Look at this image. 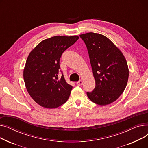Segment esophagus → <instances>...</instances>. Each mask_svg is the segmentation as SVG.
<instances>
[{
  "instance_id": "esophagus-1",
  "label": "esophagus",
  "mask_w": 148,
  "mask_h": 148,
  "mask_svg": "<svg viewBox=\"0 0 148 148\" xmlns=\"http://www.w3.org/2000/svg\"><path fill=\"white\" fill-rule=\"evenodd\" d=\"M82 84H83V80H80L79 81L77 82V84L78 85V86H82Z\"/></svg>"
}]
</instances>
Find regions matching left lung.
<instances>
[{
	"mask_svg": "<svg viewBox=\"0 0 148 148\" xmlns=\"http://www.w3.org/2000/svg\"><path fill=\"white\" fill-rule=\"evenodd\" d=\"M86 45L95 88L87 92L92 102L106 106L115 101L125 90L129 70L121 50L106 36L93 32L80 35Z\"/></svg>",
	"mask_w": 148,
	"mask_h": 148,
	"instance_id": "obj_1",
	"label": "left lung"
}]
</instances>
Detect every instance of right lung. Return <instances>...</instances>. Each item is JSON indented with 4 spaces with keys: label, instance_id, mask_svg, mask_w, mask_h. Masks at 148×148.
Returning a JSON list of instances; mask_svg holds the SVG:
<instances>
[{
    "label": "right lung",
    "instance_id": "add662e5",
    "mask_svg": "<svg viewBox=\"0 0 148 148\" xmlns=\"http://www.w3.org/2000/svg\"><path fill=\"white\" fill-rule=\"evenodd\" d=\"M78 36H56L39 43L30 53L23 71L27 90L35 101L47 108H57L68 100L73 86L62 73L59 79L60 59L73 45Z\"/></svg>",
    "mask_w": 148,
    "mask_h": 148
}]
</instances>
